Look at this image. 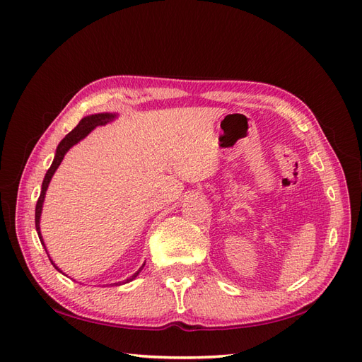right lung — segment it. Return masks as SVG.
Listing matches in <instances>:
<instances>
[{
	"label": "right lung",
	"instance_id": "right-lung-1",
	"mask_svg": "<svg viewBox=\"0 0 362 362\" xmlns=\"http://www.w3.org/2000/svg\"><path fill=\"white\" fill-rule=\"evenodd\" d=\"M115 117H116V113H96V115H90V116H86V117H83L81 120H80V124L76 125L69 134H66L64 136V139L60 141L59 144V146H57V149H56V156H54V160H52V164H51V168L48 169V172L45 173V178H43V182H42V190H40V196H39V199H37V204H36V217H35V222H36V231H37V235H39V238H40V243L43 245V238H42V234H40V214H42V206H43V201H45V194H47V190H48V185H49V182H51V178H52V175L56 173V170H57V168L60 166V163H62V160L64 158V156H66V152L74 146V145H76L78 144L80 140H83L87 134L90 133V131H93L98 125H105V124H108V122H112V120H115ZM43 247H45V250H47V246L43 245ZM47 254H48V250H47ZM49 257V255H48ZM51 259V258H49ZM51 264L56 267L60 273H63L56 264H54V261L51 259ZM145 266V264H144ZM144 266H141L133 276H129L128 279H125L122 284H127V282H129V281H133V279H136L137 278V275L140 273V270L144 269ZM119 282H116V286H117Z\"/></svg>",
	"mask_w": 362,
	"mask_h": 362
}]
</instances>
